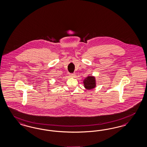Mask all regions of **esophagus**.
Segmentation results:
<instances>
[{"label": "esophagus", "instance_id": "esophagus-1", "mask_svg": "<svg viewBox=\"0 0 147 147\" xmlns=\"http://www.w3.org/2000/svg\"><path fill=\"white\" fill-rule=\"evenodd\" d=\"M69 76L71 77H74L75 76V74H74V73H71V74H69Z\"/></svg>", "mask_w": 147, "mask_h": 147}]
</instances>
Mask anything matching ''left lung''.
Returning <instances> with one entry per match:
<instances>
[{"label": "left lung", "instance_id": "obj_1", "mask_svg": "<svg viewBox=\"0 0 147 147\" xmlns=\"http://www.w3.org/2000/svg\"><path fill=\"white\" fill-rule=\"evenodd\" d=\"M84 84L85 87L87 90L94 88L96 87L95 78L92 76L87 77L84 80Z\"/></svg>", "mask_w": 147, "mask_h": 147}]
</instances>
